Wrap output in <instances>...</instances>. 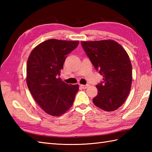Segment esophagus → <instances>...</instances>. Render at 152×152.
Segmentation results:
<instances>
[{
    "label": "esophagus",
    "instance_id": "obj_1",
    "mask_svg": "<svg viewBox=\"0 0 152 152\" xmlns=\"http://www.w3.org/2000/svg\"><path fill=\"white\" fill-rule=\"evenodd\" d=\"M89 86V85H88V84H86V85H80V87H81V88H82V89H87L88 88V87Z\"/></svg>",
    "mask_w": 152,
    "mask_h": 152
}]
</instances>
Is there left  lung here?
I'll return each instance as SVG.
<instances>
[{"mask_svg": "<svg viewBox=\"0 0 152 152\" xmlns=\"http://www.w3.org/2000/svg\"><path fill=\"white\" fill-rule=\"evenodd\" d=\"M82 46L103 80L96 86L95 106L112 112L124 104L132 83V65L128 54L117 42L108 40L81 42Z\"/></svg>", "mask_w": 152, "mask_h": 152, "instance_id": "8db88e82", "label": "left lung"}]
</instances>
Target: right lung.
Listing matches in <instances>:
<instances>
[{
    "instance_id": "1",
    "label": "right lung",
    "mask_w": 152,
    "mask_h": 152,
    "mask_svg": "<svg viewBox=\"0 0 152 152\" xmlns=\"http://www.w3.org/2000/svg\"><path fill=\"white\" fill-rule=\"evenodd\" d=\"M78 44L79 41L48 40L34 48L28 58V88L48 114L61 115L73 104L79 86L63 82L59 75L67 55Z\"/></svg>"
}]
</instances>
